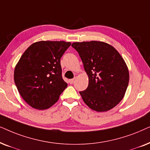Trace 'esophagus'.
Segmentation results:
<instances>
[{"mask_svg": "<svg viewBox=\"0 0 150 150\" xmlns=\"http://www.w3.org/2000/svg\"><path fill=\"white\" fill-rule=\"evenodd\" d=\"M74 81H75V79H69V82L70 84H73V83H74Z\"/></svg>", "mask_w": 150, "mask_h": 150, "instance_id": "esophagus-1", "label": "esophagus"}]
</instances>
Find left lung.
<instances>
[{"instance_id": "1", "label": "left lung", "mask_w": 150, "mask_h": 150, "mask_svg": "<svg viewBox=\"0 0 150 150\" xmlns=\"http://www.w3.org/2000/svg\"><path fill=\"white\" fill-rule=\"evenodd\" d=\"M88 76L87 88L80 91L84 103L93 110L105 112L124 97L129 71L124 59L112 46L99 41L74 42Z\"/></svg>"}]
</instances>
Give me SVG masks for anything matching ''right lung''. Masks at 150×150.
<instances>
[{"mask_svg": "<svg viewBox=\"0 0 150 150\" xmlns=\"http://www.w3.org/2000/svg\"><path fill=\"white\" fill-rule=\"evenodd\" d=\"M64 41H40L30 46L14 70V81L23 99L33 108L45 110L67 87L60 59L71 46Z\"/></svg>", "mask_w": 150, "mask_h": 150, "instance_id": "add662e5", "label": "right lung"}]
</instances>
